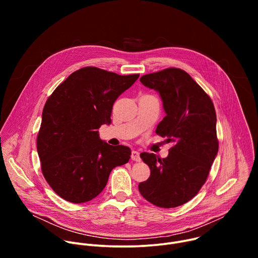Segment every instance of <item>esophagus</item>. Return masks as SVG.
Wrapping results in <instances>:
<instances>
[{
    "instance_id": "obj_1",
    "label": "esophagus",
    "mask_w": 258,
    "mask_h": 258,
    "mask_svg": "<svg viewBox=\"0 0 258 258\" xmlns=\"http://www.w3.org/2000/svg\"><path fill=\"white\" fill-rule=\"evenodd\" d=\"M132 160L140 162L141 161V157H140V153L138 151H132V155H131Z\"/></svg>"
}]
</instances>
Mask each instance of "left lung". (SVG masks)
I'll return each instance as SVG.
<instances>
[{
  "label": "left lung",
  "mask_w": 258,
  "mask_h": 258,
  "mask_svg": "<svg viewBox=\"0 0 258 258\" xmlns=\"http://www.w3.org/2000/svg\"><path fill=\"white\" fill-rule=\"evenodd\" d=\"M140 81L159 93L166 115L156 134L173 147L162 159L153 153H141L151 173L139 183V191L158 207H176L198 194L217 155L215 109L203 89L179 68L149 73Z\"/></svg>",
  "instance_id": "left-lung-1"
}]
</instances>
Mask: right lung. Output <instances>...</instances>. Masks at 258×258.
<instances>
[{
  "label": "right lung",
  "mask_w": 258,
  "mask_h": 258,
  "mask_svg": "<svg viewBox=\"0 0 258 258\" xmlns=\"http://www.w3.org/2000/svg\"><path fill=\"white\" fill-rule=\"evenodd\" d=\"M139 77L84 67L48 98L36 145L43 174L64 200L84 203L94 199L111 170L128 162V147L110 146L100 139L98 128L111 123L114 102Z\"/></svg>",
  "instance_id": "obj_1"
}]
</instances>
